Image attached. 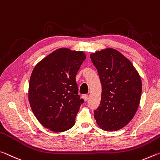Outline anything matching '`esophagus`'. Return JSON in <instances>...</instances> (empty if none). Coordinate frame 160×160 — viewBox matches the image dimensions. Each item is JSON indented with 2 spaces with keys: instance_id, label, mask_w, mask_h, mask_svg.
<instances>
[{
  "instance_id": "esophagus-1",
  "label": "esophagus",
  "mask_w": 160,
  "mask_h": 160,
  "mask_svg": "<svg viewBox=\"0 0 160 160\" xmlns=\"http://www.w3.org/2000/svg\"><path fill=\"white\" fill-rule=\"evenodd\" d=\"M82 98L85 100V101H87L88 99V95H83L82 96Z\"/></svg>"
}]
</instances>
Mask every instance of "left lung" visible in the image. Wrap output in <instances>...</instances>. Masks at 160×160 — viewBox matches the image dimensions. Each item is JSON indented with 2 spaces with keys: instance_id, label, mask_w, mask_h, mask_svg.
I'll use <instances>...</instances> for the list:
<instances>
[{
  "instance_id": "left-lung-1",
  "label": "left lung",
  "mask_w": 160,
  "mask_h": 160,
  "mask_svg": "<svg viewBox=\"0 0 160 160\" xmlns=\"http://www.w3.org/2000/svg\"><path fill=\"white\" fill-rule=\"evenodd\" d=\"M90 58L102 84L100 104L94 112L97 124L104 131L121 129L138 108L141 77L131 61L116 49L107 48L91 53Z\"/></svg>"
}]
</instances>
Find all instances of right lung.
I'll return each instance as SVG.
<instances>
[{"label": "right lung", "mask_w": 160, "mask_h": 160, "mask_svg": "<svg viewBox=\"0 0 160 160\" xmlns=\"http://www.w3.org/2000/svg\"><path fill=\"white\" fill-rule=\"evenodd\" d=\"M86 58L83 51L61 48L42 59L33 69L29 102L36 118L50 131L64 132L75 124L83 102L75 78Z\"/></svg>", "instance_id": "1"}]
</instances>
